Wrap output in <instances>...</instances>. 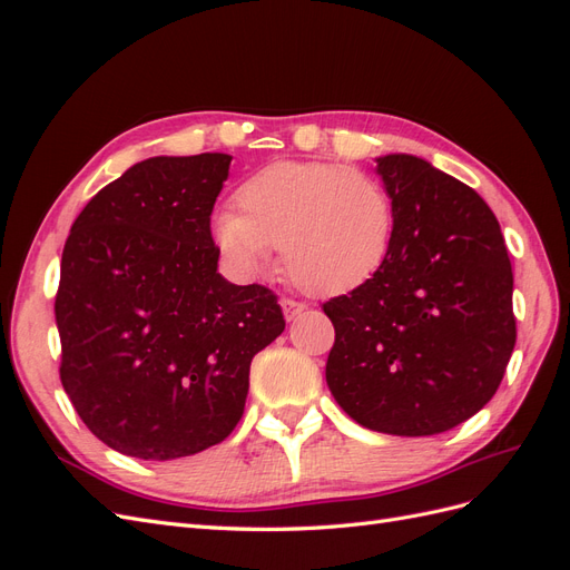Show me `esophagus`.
Wrapping results in <instances>:
<instances>
[{"label": "esophagus", "instance_id": "esophagus-1", "mask_svg": "<svg viewBox=\"0 0 570 570\" xmlns=\"http://www.w3.org/2000/svg\"><path fill=\"white\" fill-rule=\"evenodd\" d=\"M281 306H283V314H285V318L287 321H295L302 312H304V308H306V304L304 302H299V299H283L281 302Z\"/></svg>", "mask_w": 570, "mask_h": 570}]
</instances>
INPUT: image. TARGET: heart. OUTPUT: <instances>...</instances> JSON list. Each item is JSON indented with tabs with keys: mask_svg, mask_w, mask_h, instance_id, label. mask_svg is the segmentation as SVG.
Here are the masks:
<instances>
[{
	"mask_svg": "<svg viewBox=\"0 0 570 570\" xmlns=\"http://www.w3.org/2000/svg\"><path fill=\"white\" fill-rule=\"evenodd\" d=\"M237 209L214 216L220 252L245 273L281 247L289 281L314 295H337L373 278L394 235L387 187L366 170L331 161H278L235 193Z\"/></svg>",
	"mask_w": 570,
	"mask_h": 570,
	"instance_id": "heart-1",
	"label": "heart"
}]
</instances>
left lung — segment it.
<instances>
[{
    "instance_id": "1",
    "label": "left lung",
    "mask_w": 570,
    "mask_h": 570,
    "mask_svg": "<svg viewBox=\"0 0 570 570\" xmlns=\"http://www.w3.org/2000/svg\"><path fill=\"white\" fill-rule=\"evenodd\" d=\"M394 204L383 266L323 304L335 325L325 381L377 433H444L485 406L515 344L513 273L473 187L411 154L377 159Z\"/></svg>"
}]
</instances>
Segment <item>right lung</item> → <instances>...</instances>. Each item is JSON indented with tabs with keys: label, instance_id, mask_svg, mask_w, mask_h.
Listing matches in <instances>:
<instances>
[{
	"label": "right lung",
	"instance_id": "1",
	"mask_svg": "<svg viewBox=\"0 0 570 570\" xmlns=\"http://www.w3.org/2000/svg\"><path fill=\"white\" fill-rule=\"evenodd\" d=\"M233 157H154L101 187L61 256V385L111 450L168 461L243 419L249 364L285 331L278 297L216 271L212 212Z\"/></svg>",
	"mask_w": 570,
	"mask_h": 570
}]
</instances>
